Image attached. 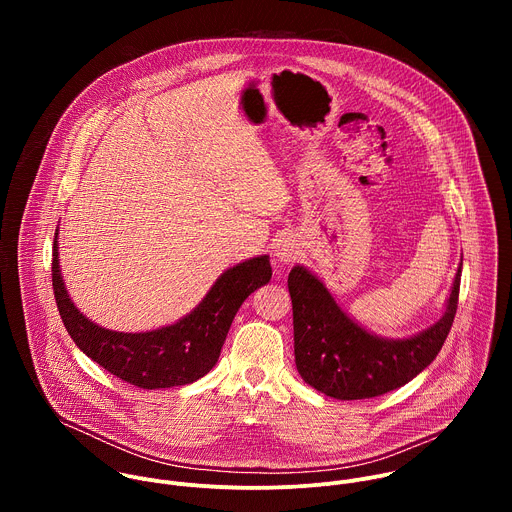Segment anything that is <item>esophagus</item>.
Returning a JSON list of instances; mask_svg holds the SVG:
<instances>
[{"label": "esophagus", "instance_id": "1", "mask_svg": "<svg viewBox=\"0 0 512 512\" xmlns=\"http://www.w3.org/2000/svg\"><path fill=\"white\" fill-rule=\"evenodd\" d=\"M300 247H298V243H294V239H289V237H283L279 243H277V249H275V257L279 259V261H283V263H289V261H294L296 257H298V251Z\"/></svg>", "mask_w": 512, "mask_h": 512}]
</instances>
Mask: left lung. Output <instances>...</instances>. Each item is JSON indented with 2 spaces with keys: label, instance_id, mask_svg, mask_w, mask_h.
Here are the masks:
<instances>
[{
  "label": "left lung",
  "instance_id": "1",
  "mask_svg": "<svg viewBox=\"0 0 512 512\" xmlns=\"http://www.w3.org/2000/svg\"><path fill=\"white\" fill-rule=\"evenodd\" d=\"M460 277L462 263L440 322L405 340H383L354 324L318 277L300 265L294 267L287 287L294 308L296 367L302 379L342 401L371 399L403 387L442 350L458 310Z\"/></svg>",
  "mask_w": 512,
  "mask_h": 512
}]
</instances>
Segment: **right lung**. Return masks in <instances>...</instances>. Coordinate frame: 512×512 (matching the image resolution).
<instances>
[{
	"label": "right lung",
	"mask_w": 512,
	"mask_h": 512,
	"mask_svg": "<svg viewBox=\"0 0 512 512\" xmlns=\"http://www.w3.org/2000/svg\"><path fill=\"white\" fill-rule=\"evenodd\" d=\"M269 279V257H253L218 277L202 304L180 322L152 332L125 334L93 324L68 300L56 241L52 249L54 300L70 338L105 371L139 389H168L204 377L221 356L237 310Z\"/></svg>",
	"instance_id": "1"
}]
</instances>
